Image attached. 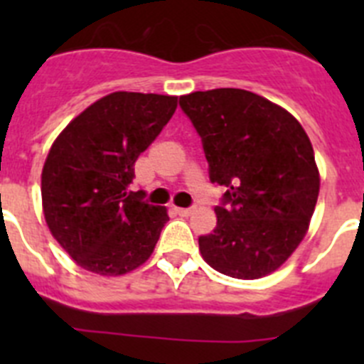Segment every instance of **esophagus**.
<instances>
[{"label":"esophagus","instance_id":"34e87169","mask_svg":"<svg viewBox=\"0 0 364 364\" xmlns=\"http://www.w3.org/2000/svg\"><path fill=\"white\" fill-rule=\"evenodd\" d=\"M175 211L180 215V217H189V215L195 211V208H175Z\"/></svg>","mask_w":364,"mask_h":364}]
</instances>
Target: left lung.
Wrapping results in <instances>:
<instances>
[{
	"mask_svg": "<svg viewBox=\"0 0 364 364\" xmlns=\"http://www.w3.org/2000/svg\"><path fill=\"white\" fill-rule=\"evenodd\" d=\"M204 144L213 184L226 186L217 228L198 239L202 259L235 279L266 277L306 237L319 197L314 147L297 118L244 91L180 96Z\"/></svg>",
	"mask_w": 364,
	"mask_h": 364,
	"instance_id": "1",
	"label": "left lung"
}]
</instances>
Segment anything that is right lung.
I'll return each instance as SVG.
<instances>
[{
	"mask_svg": "<svg viewBox=\"0 0 364 364\" xmlns=\"http://www.w3.org/2000/svg\"><path fill=\"white\" fill-rule=\"evenodd\" d=\"M178 96L117 91L58 134L41 171L43 217L83 269L118 277L142 266L169 220L127 188L140 153L171 120Z\"/></svg>",
	"mask_w": 364,
	"mask_h": 364,
	"instance_id": "add662e5",
	"label": "right lung"
}]
</instances>
